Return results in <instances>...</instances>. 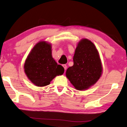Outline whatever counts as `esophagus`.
<instances>
[{
    "mask_svg": "<svg viewBox=\"0 0 127 127\" xmlns=\"http://www.w3.org/2000/svg\"><path fill=\"white\" fill-rule=\"evenodd\" d=\"M63 67H64V69H65H65H67V65H65V64H63Z\"/></svg>",
    "mask_w": 127,
    "mask_h": 127,
    "instance_id": "obj_1",
    "label": "esophagus"
}]
</instances>
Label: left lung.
<instances>
[{
    "label": "left lung",
    "instance_id": "left-lung-1",
    "mask_svg": "<svg viewBox=\"0 0 127 127\" xmlns=\"http://www.w3.org/2000/svg\"><path fill=\"white\" fill-rule=\"evenodd\" d=\"M73 65L66 71V76L76 89L82 90L99 80L102 67L95 46L87 39L78 43L73 56Z\"/></svg>",
    "mask_w": 127,
    "mask_h": 127
}]
</instances>
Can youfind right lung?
I'll return each mask as SVG.
<instances>
[{
    "label": "right lung",
    "instance_id": "add662e5",
    "mask_svg": "<svg viewBox=\"0 0 127 127\" xmlns=\"http://www.w3.org/2000/svg\"><path fill=\"white\" fill-rule=\"evenodd\" d=\"M24 69L28 78L38 86L49 85L54 77L64 72V68L52 57L51 45L45 42H40L33 47L26 60Z\"/></svg>",
    "mask_w": 127,
    "mask_h": 127
}]
</instances>
